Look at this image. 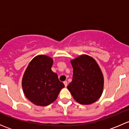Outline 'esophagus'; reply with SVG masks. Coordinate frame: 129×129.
Masks as SVG:
<instances>
[{
	"mask_svg": "<svg viewBox=\"0 0 129 129\" xmlns=\"http://www.w3.org/2000/svg\"><path fill=\"white\" fill-rule=\"evenodd\" d=\"M63 84H64L65 87H67V81H64V82H63Z\"/></svg>",
	"mask_w": 129,
	"mask_h": 129,
	"instance_id": "34e87169",
	"label": "esophagus"
}]
</instances>
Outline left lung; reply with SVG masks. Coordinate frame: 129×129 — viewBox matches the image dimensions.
Wrapping results in <instances>:
<instances>
[{
	"mask_svg": "<svg viewBox=\"0 0 129 129\" xmlns=\"http://www.w3.org/2000/svg\"><path fill=\"white\" fill-rule=\"evenodd\" d=\"M73 67L72 81L67 89L76 102L90 105L97 101L104 90V79L95 60L86 54L71 60Z\"/></svg>",
	"mask_w": 129,
	"mask_h": 129,
	"instance_id": "1",
	"label": "left lung"
}]
</instances>
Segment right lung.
Here are the masks:
<instances>
[{"mask_svg": "<svg viewBox=\"0 0 129 129\" xmlns=\"http://www.w3.org/2000/svg\"><path fill=\"white\" fill-rule=\"evenodd\" d=\"M54 60L45 55H37L30 62L22 80L24 93L32 103L47 106L57 99L65 87L52 71Z\"/></svg>", "mask_w": 129, "mask_h": 129, "instance_id": "add662e5", "label": "right lung"}]
</instances>
